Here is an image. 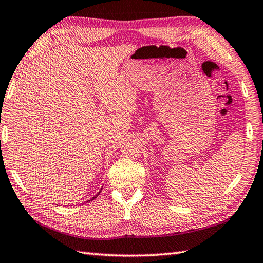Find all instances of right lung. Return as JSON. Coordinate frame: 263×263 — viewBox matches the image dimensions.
<instances>
[{
  "instance_id": "obj_1",
  "label": "right lung",
  "mask_w": 263,
  "mask_h": 263,
  "mask_svg": "<svg viewBox=\"0 0 263 263\" xmlns=\"http://www.w3.org/2000/svg\"><path fill=\"white\" fill-rule=\"evenodd\" d=\"M99 194H100V192H99V193H98V194L96 195V196H95V197H92V199H91V200H93V199H95L96 197H98V195H99Z\"/></svg>"
}]
</instances>
